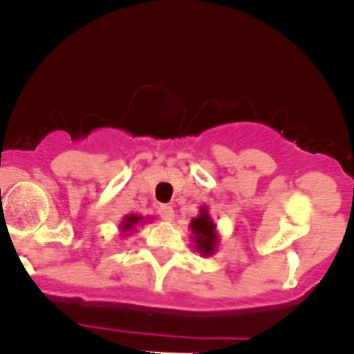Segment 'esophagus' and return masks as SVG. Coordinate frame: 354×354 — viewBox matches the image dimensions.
<instances>
[{"mask_svg": "<svg viewBox=\"0 0 354 354\" xmlns=\"http://www.w3.org/2000/svg\"><path fill=\"white\" fill-rule=\"evenodd\" d=\"M159 216L164 221H173L174 219V209L169 205H160L159 207Z\"/></svg>", "mask_w": 354, "mask_h": 354, "instance_id": "esophagus-1", "label": "esophagus"}]
</instances>
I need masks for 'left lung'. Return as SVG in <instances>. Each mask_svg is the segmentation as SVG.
<instances>
[{"instance_id":"8db88e82","label":"left lung","mask_w":354,"mask_h":354,"mask_svg":"<svg viewBox=\"0 0 354 354\" xmlns=\"http://www.w3.org/2000/svg\"><path fill=\"white\" fill-rule=\"evenodd\" d=\"M192 231V241H194V248L197 250L202 257H210L217 252L219 246V233H217V226L214 219L210 217L207 205L200 207V214L194 217L190 223Z\"/></svg>"}]
</instances>
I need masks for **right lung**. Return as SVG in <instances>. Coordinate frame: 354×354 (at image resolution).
Here are the masks:
<instances>
[{
  "instance_id": "right-lung-1",
  "label": "right lung",
  "mask_w": 354,
  "mask_h": 354,
  "mask_svg": "<svg viewBox=\"0 0 354 354\" xmlns=\"http://www.w3.org/2000/svg\"><path fill=\"white\" fill-rule=\"evenodd\" d=\"M145 221H152L149 219V217H144V216H138V214H128V216L123 217V221L120 223V231L123 236H130L131 233H135V227L140 226V224H144Z\"/></svg>"
}]
</instances>
